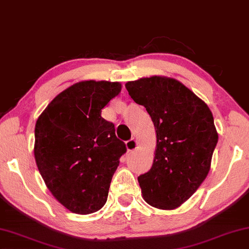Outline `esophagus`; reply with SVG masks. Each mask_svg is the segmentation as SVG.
<instances>
[{"label":"esophagus","mask_w":249,"mask_h":249,"mask_svg":"<svg viewBox=\"0 0 249 249\" xmlns=\"http://www.w3.org/2000/svg\"><path fill=\"white\" fill-rule=\"evenodd\" d=\"M126 147H127L128 152H133L136 151L137 147H139V142H137L135 139H132L126 142Z\"/></svg>","instance_id":"34e87169"}]
</instances>
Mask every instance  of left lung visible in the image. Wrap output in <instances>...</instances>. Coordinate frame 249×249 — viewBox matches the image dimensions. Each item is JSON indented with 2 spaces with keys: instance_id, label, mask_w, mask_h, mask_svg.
Instances as JSON below:
<instances>
[{
  "instance_id": "left-lung-1",
  "label": "left lung",
  "mask_w": 249,
  "mask_h": 249,
  "mask_svg": "<svg viewBox=\"0 0 249 249\" xmlns=\"http://www.w3.org/2000/svg\"><path fill=\"white\" fill-rule=\"evenodd\" d=\"M156 129L152 168L139 176L146 203L174 210L191 197L210 172L218 134L208 106L174 78L152 76L125 84Z\"/></svg>"
}]
</instances>
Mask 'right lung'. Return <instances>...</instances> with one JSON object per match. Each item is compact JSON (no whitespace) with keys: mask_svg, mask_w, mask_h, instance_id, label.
<instances>
[{"mask_svg":"<svg viewBox=\"0 0 249 249\" xmlns=\"http://www.w3.org/2000/svg\"><path fill=\"white\" fill-rule=\"evenodd\" d=\"M121 92L117 82L85 81L63 90L35 125L34 156L47 188L63 206L90 214L104 206L127 148L102 109Z\"/></svg>","mask_w":249,"mask_h":249,"instance_id":"obj_1","label":"right lung"}]
</instances>
